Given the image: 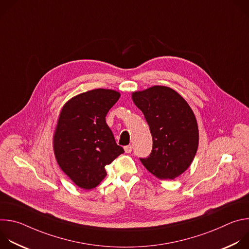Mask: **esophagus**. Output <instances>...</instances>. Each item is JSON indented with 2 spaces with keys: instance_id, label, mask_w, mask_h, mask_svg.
Instances as JSON below:
<instances>
[{
  "instance_id": "1",
  "label": "esophagus",
  "mask_w": 249,
  "mask_h": 249,
  "mask_svg": "<svg viewBox=\"0 0 249 249\" xmlns=\"http://www.w3.org/2000/svg\"><path fill=\"white\" fill-rule=\"evenodd\" d=\"M124 151H125V153H127V154H130V153L132 152V146H131V145H129V146H126V147H124Z\"/></svg>"
}]
</instances>
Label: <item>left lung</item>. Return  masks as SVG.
I'll return each mask as SVG.
<instances>
[{
    "label": "left lung",
    "mask_w": 249,
    "mask_h": 249,
    "mask_svg": "<svg viewBox=\"0 0 249 249\" xmlns=\"http://www.w3.org/2000/svg\"><path fill=\"white\" fill-rule=\"evenodd\" d=\"M132 99L144 113L153 150L142 163L162 180L174 179L192 163L199 144L197 120L187 101L174 89L154 86L134 91Z\"/></svg>",
    "instance_id": "1"
}]
</instances>
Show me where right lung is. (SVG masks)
<instances>
[{
	"mask_svg": "<svg viewBox=\"0 0 249 249\" xmlns=\"http://www.w3.org/2000/svg\"><path fill=\"white\" fill-rule=\"evenodd\" d=\"M119 97L116 90L96 89L69 99L60 111L54 155L61 169L82 189L96 187L106 176L105 165L124 153L105 121Z\"/></svg>",
	"mask_w": 249,
	"mask_h": 249,
	"instance_id": "1",
	"label": "right lung"
}]
</instances>
